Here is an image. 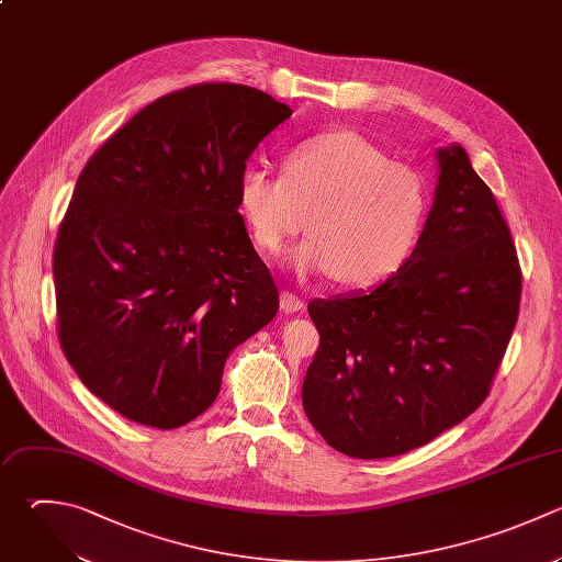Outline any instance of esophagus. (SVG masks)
<instances>
[{
    "instance_id": "esophagus-1",
    "label": "esophagus",
    "mask_w": 562,
    "mask_h": 562,
    "mask_svg": "<svg viewBox=\"0 0 562 562\" xmlns=\"http://www.w3.org/2000/svg\"><path fill=\"white\" fill-rule=\"evenodd\" d=\"M303 307H305V301H303L299 294L288 292V290H283V292H281V310H283L285 314L301 312Z\"/></svg>"
}]
</instances>
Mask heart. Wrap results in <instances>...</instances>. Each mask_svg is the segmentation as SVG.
<instances>
[{
    "instance_id": "1",
    "label": "heart",
    "mask_w": 562,
    "mask_h": 562,
    "mask_svg": "<svg viewBox=\"0 0 562 562\" xmlns=\"http://www.w3.org/2000/svg\"><path fill=\"white\" fill-rule=\"evenodd\" d=\"M237 204L259 252L281 255L310 220L312 237L294 252V268L371 288L408 263L432 195L415 167L360 134L329 132L294 145L281 176L246 169Z\"/></svg>"
}]
</instances>
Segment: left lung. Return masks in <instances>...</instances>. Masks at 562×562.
<instances>
[{
    "label": "left lung",
    "mask_w": 562,
    "mask_h": 562,
    "mask_svg": "<svg viewBox=\"0 0 562 562\" xmlns=\"http://www.w3.org/2000/svg\"><path fill=\"white\" fill-rule=\"evenodd\" d=\"M439 182L408 263L367 294L316 299L321 342L303 408L356 459L428 443L492 389L520 305V266L490 187L463 147L439 149Z\"/></svg>",
    "instance_id": "obj_1"
}]
</instances>
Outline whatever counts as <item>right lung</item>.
<instances>
[{"instance_id": "1", "label": "right lung", "mask_w": 562, "mask_h": 562, "mask_svg": "<svg viewBox=\"0 0 562 562\" xmlns=\"http://www.w3.org/2000/svg\"><path fill=\"white\" fill-rule=\"evenodd\" d=\"M290 116L261 90L198 83L140 110L83 167L53 255L57 334L123 417L189 424L215 402L228 353L274 318L237 182Z\"/></svg>"}]
</instances>
